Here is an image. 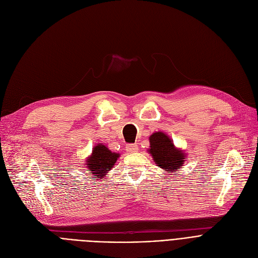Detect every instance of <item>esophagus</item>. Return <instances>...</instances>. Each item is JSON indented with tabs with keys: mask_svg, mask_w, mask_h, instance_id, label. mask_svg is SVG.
Listing matches in <instances>:
<instances>
[{
	"mask_svg": "<svg viewBox=\"0 0 258 258\" xmlns=\"http://www.w3.org/2000/svg\"><path fill=\"white\" fill-rule=\"evenodd\" d=\"M126 150L130 153H136V152H138V145L137 144H128L126 146Z\"/></svg>",
	"mask_w": 258,
	"mask_h": 258,
	"instance_id": "obj_1",
	"label": "esophagus"
}]
</instances>
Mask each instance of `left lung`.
I'll return each mask as SVG.
<instances>
[{
    "label": "left lung",
    "mask_w": 258,
    "mask_h": 258,
    "mask_svg": "<svg viewBox=\"0 0 258 258\" xmlns=\"http://www.w3.org/2000/svg\"><path fill=\"white\" fill-rule=\"evenodd\" d=\"M150 153L155 163L162 169L175 173L182 168L186 160L185 153L173 145L172 140L162 132L154 133L150 137Z\"/></svg>",
    "instance_id": "left-lung-1"
}]
</instances>
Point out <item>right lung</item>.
<instances>
[{"instance_id": "obj_1", "label": "right lung", "mask_w": 258, "mask_h": 258, "mask_svg": "<svg viewBox=\"0 0 258 258\" xmlns=\"http://www.w3.org/2000/svg\"><path fill=\"white\" fill-rule=\"evenodd\" d=\"M119 156V154L112 153L103 144H97L93 147L92 155L87 159L86 165L92 173L97 175V178L103 179L113 168Z\"/></svg>"}]
</instances>
